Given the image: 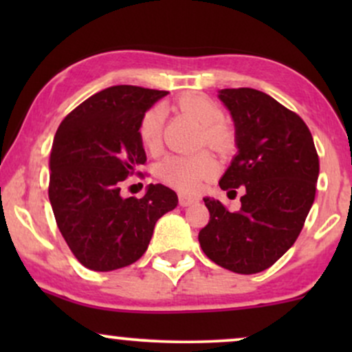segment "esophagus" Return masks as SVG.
<instances>
[{
    "label": "esophagus",
    "instance_id": "esophagus-1",
    "mask_svg": "<svg viewBox=\"0 0 352 352\" xmlns=\"http://www.w3.org/2000/svg\"><path fill=\"white\" fill-rule=\"evenodd\" d=\"M197 201H199V199H197V197L185 195V193H180V195H179V204H180V207H190V205L197 204Z\"/></svg>",
    "mask_w": 352,
    "mask_h": 352
}]
</instances>
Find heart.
<instances>
[{
	"label": "heart",
	"mask_w": 352,
	"mask_h": 352,
	"mask_svg": "<svg viewBox=\"0 0 352 352\" xmlns=\"http://www.w3.org/2000/svg\"><path fill=\"white\" fill-rule=\"evenodd\" d=\"M175 106L185 114L195 117L201 124L200 142L207 144L218 153H227L235 147V129L221 117L218 104L208 96L200 92H185L177 98ZM165 122L164 107L155 104L145 111L139 122L140 144L147 151H157L162 137ZM215 172V160L208 152L201 151L192 155H167L157 165V177L164 184L192 192L200 185L201 180L208 179Z\"/></svg>",
	"instance_id": "1"
}]
</instances>
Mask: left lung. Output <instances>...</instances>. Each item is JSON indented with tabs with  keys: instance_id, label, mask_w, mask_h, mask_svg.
<instances>
[{
	"instance_id": "left-lung-1",
	"label": "left lung",
	"mask_w": 352,
	"mask_h": 352,
	"mask_svg": "<svg viewBox=\"0 0 352 352\" xmlns=\"http://www.w3.org/2000/svg\"><path fill=\"white\" fill-rule=\"evenodd\" d=\"M235 122L238 153L220 179L221 190L245 187L241 208L204 199L208 225L199 241L213 263L233 273L270 268L292 248L316 195L319 159L308 125L296 112L250 87L218 94Z\"/></svg>"
}]
</instances>
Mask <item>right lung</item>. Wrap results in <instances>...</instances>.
<instances>
[{"label":"right lung","instance_id":"1","mask_svg":"<svg viewBox=\"0 0 352 352\" xmlns=\"http://www.w3.org/2000/svg\"><path fill=\"white\" fill-rule=\"evenodd\" d=\"M167 91L112 86L91 96L60 122L50 157V201L56 223L80 265L112 272L145 253L155 221L179 204L162 184L142 199L120 197L145 164L139 122Z\"/></svg>","mask_w":352,"mask_h":352}]
</instances>
